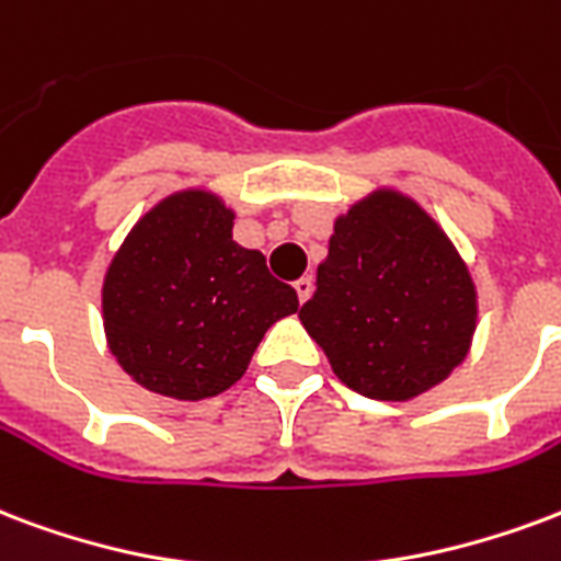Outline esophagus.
Masks as SVG:
<instances>
[{"instance_id":"34e87169","label":"esophagus","mask_w":561,"mask_h":561,"mask_svg":"<svg viewBox=\"0 0 561 561\" xmlns=\"http://www.w3.org/2000/svg\"><path fill=\"white\" fill-rule=\"evenodd\" d=\"M293 289H296L298 301L305 305L307 298H310V293H313V280H310V277H298L296 284H293Z\"/></svg>"}]
</instances>
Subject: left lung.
I'll use <instances>...</instances> for the list:
<instances>
[{"label": "left lung", "mask_w": 561, "mask_h": 561, "mask_svg": "<svg viewBox=\"0 0 561 561\" xmlns=\"http://www.w3.org/2000/svg\"><path fill=\"white\" fill-rule=\"evenodd\" d=\"M298 319L345 387L408 402L465 364L479 293L444 227L411 195L378 185L334 218Z\"/></svg>", "instance_id": "left-lung-1"}]
</instances>
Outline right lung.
Instances as JSON below:
<instances>
[{
    "label": "right lung",
    "mask_w": 561,
    "mask_h": 561,
    "mask_svg": "<svg viewBox=\"0 0 561 561\" xmlns=\"http://www.w3.org/2000/svg\"><path fill=\"white\" fill-rule=\"evenodd\" d=\"M233 206L192 185L156 201L103 275L108 352L150 393L197 402L245 376L277 319L298 310L293 286L233 239Z\"/></svg>",
    "instance_id": "add662e5"
}]
</instances>
